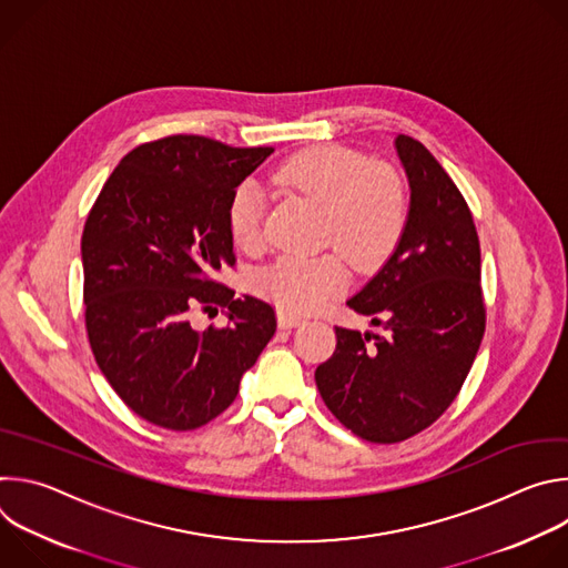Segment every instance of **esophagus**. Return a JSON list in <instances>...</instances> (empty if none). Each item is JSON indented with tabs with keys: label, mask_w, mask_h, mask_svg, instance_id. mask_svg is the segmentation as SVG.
<instances>
[{
	"label": "esophagus",
	"mask_w": 568,
	"mask_h": 568,
	"mask_svg": "<svg viewBox=\"0 0 568 568\" xmlns=\"http://www.w3.org/2000/svg\"><path fill=\"white\" fill-rule=\"evenodd\" d=\"M303 323V318L301 316H296V314H287V312H278V328H283V331H290V328H296V326H301Z\"/></svg>",
	"instance_id": "obj_1"
}]
</instances>
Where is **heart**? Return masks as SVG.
<instances>
[{
  "label": "heart",
  "mask_w": 568,
  "mask_h": 568,
  "mask_svg": "<svg viewBox=\"0 0 568 568\" xmlns=\"http://www.w3.org/2000/svg\"><path fill=\"white\" fill-rule=\"evenodd\" d=\"M278 186L321 204V242L373 272L382 267L409 224V195L399 175L359 150L318 143L290 154L274 171ZM265 197L256 184H240L226 206V226L237 247L263 245ZM348 265L337 252L281 256L256 272L252 285L287 314L321 310L348 285Z\"/></svg>",
  "instance_id": "1"
}]
</instances>
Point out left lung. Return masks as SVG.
Segmentation results:
<instances>
[{"mask_svg": "<svg viewBox=\"0 0 568 568\" xmlns=\"http://www.w3.org/2000/svg\"><path fill=\"white\" fill-rule=\"evenodd\" d=\"M412 186L409 224L386 265L348 305L386 335L335 326L316 373L333 416L368 443H402L456 399L485 333L480 245L471 211L436 156L397 134Z\"/></svg>", "mask_w": 568, "mask_h": 568, "instance_id": "left-lung-1", "label": "left lung"}]
</instances>
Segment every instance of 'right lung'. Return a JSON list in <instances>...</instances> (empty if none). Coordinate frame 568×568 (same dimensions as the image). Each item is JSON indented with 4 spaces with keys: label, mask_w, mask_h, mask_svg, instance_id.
Masks as SVG:
<instances>
[{
    "label": "right lung",
    "mask_w": 568,
    "mask_h": 568,
    "mask_svg": "<svg viewBox=\"0 0 568 568\" xmlns=\"http://www.w3.org/2000/svg\"><path fill=\"white\" fill-rule=\"evenodd\" d=\"M274 148L171 134L130 150L83 229L85 328L101 373L143 420L191 432L217 418L276 333L274 307L215 278L235 265L231 193ZM230 323L192 328L197 310Z\"/></svg>",
    "instance_id": "obj_1"
}]
</instances>
